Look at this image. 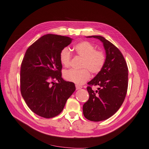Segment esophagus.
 Returning a JSON list of instances; mask_svg holds the SVG:
<instances>
[{
  "instance_id": "1",
  "label": "esophagus",
  "mask_w": 149,
  "mask_h": 149,
  "mask_svg": "<svg viewBox=\"0 0 149 149\" xmlns=\"http://www.w3.org/2000/svg\"><path fill=\"white\" fill-rule=\"evenodd\" d=\"M75 87H76V89L77 90H78V89H80L82 88V86H81L80 85H75Z\"/></svg>"
}]
</instances>
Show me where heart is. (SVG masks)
<instances>
[{
  "mask_svg": "<svg viewBox=\"0 0 149 149\" xmlns=\"http://www.w3.org/2000/svg\"><path fill=\"white\" fill-rule=\"evenodd\" d=\"M74 50L77 55L83 58L81 67L82 69H69L64 74L66 80L77 85H83L88 81L90 77L88 70L93 74L100 72L105 63V55L102 52L95 50L93 45L88 41H82L75 45ZM72 54L68 47L62 49L60 54L61 63L64 66L68 67L70 61Z\"/></svg>",
  "mask_w": 149,
  "mask_h": 149,
  "instance_id": "1",
  "label": "heart"
}]
</instances>
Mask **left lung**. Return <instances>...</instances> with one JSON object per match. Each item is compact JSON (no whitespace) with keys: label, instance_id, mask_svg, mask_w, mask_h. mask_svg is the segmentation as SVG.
Here are the masks:
<instances>
[{"label":"left lung","instance_id":"left-lung-1","mask_svg":"<svg viewBox=\"0 0 149 149\" xmlns=\"http://www.w3.org/2000/svg\"><path fill=\"white\" fill-rule=\"evenodd\" d=\"M99 40L105 50L106 58L103 68L89 85L98 86L94 92L87 87L89 97L84 103L85 117L91 121L106 120L118 111L125 98L128 88V68L120 51L114 44L101 36H90Z\"/></svg>","mask_w":149,"mask_h":149}]
</instances>
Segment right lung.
<instances>
[{
  "label": "right lung",
  "mask_w": 149,
  "mask_h": 149,
  "mask_svg": "<svg viewBox=\"0 0 149 149\" xmlns=\"http://www.w3.org/2000/svg\"><path fill=\"white\" fill-rule=\"evenodd\" d=\"M72 41L69 37L47 34L25 52L21 66V92L29 108L41 117L58 115L75 91L74 83L62 79L60 60L61 51ZM54 78L59 83L52 86L50 80Z\"/></svg>",
  "instance_id": "right-lung-1"
}]
</instances>
